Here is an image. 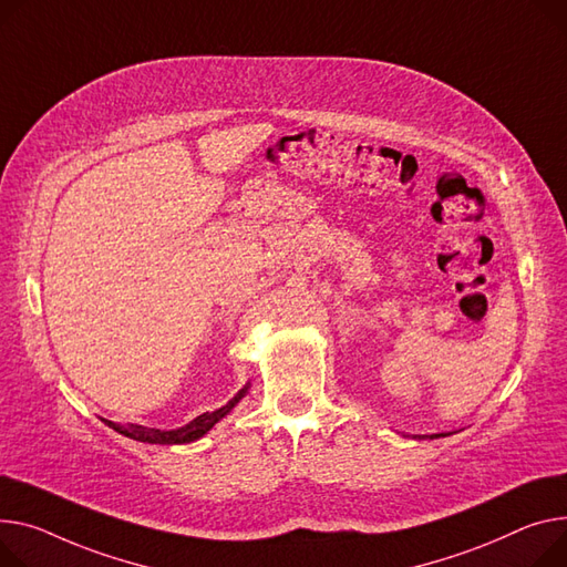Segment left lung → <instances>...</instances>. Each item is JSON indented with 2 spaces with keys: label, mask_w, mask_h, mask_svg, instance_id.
<instances>
[{
  "label": "left lung",
  "mask_w": 567,
  "mask_h": 567,
  "mask_svg": "<svg viewBox=\"0 0 567 567\" xmlns=\"http://www.w3.org/2000/svg\"><path fill=\"white\" fill-rule=\"evenodd\" d=\"M422 437H429V440H435V437H444V433H433V435H414V440H422Z\"/></svg>",
  "instance_id": "left-lung-1"
}]
</instances>
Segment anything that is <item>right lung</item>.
Here are the masks:
<instances>
[{
	"instance_id": "1",
	"label": "right lung",
	"mask_w": 567,
	"mask_h": 567,
	"mask_svg": "<svg viewBox=\"0 0 567 567\" xmlns=\"http://www.w3.org/2000/svg\"><path fill=\"white\" fill-rule=\"evenodd\" d=\"M248 390H250V383H246L223 408H218L214 412H203V414H198L194 422H188V424H184L179 429L162 431V429H147V426H138V424H116V422H109V420H102V422L109 429H113V431L130 437V440H136V442H147V444H186V442L200 440L223 417H228V414L235 410V405L248 394Z\"/></svg>"
}]
</instances>
